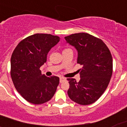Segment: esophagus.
Masks as SVG:
<instances>
[{"label": "esophagus", "instance_id": "1", "mask_svg": "<svg viewBox=\"0 0 127 127\" xmlns=\"http://www.w3.org/2000/svg\"><path fill=\"white\" fill-rule=\"evenodd\" d=\"M66 79H65V78H63V77L60 78V82L61 83V82H63V81H64Z\"/></svg>", "mask_w": 127, "mask_h": 127}]
</instances>
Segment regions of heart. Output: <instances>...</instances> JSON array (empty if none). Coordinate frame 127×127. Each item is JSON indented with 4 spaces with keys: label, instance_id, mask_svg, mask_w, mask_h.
Segmentation results:
<instances>
[{
    "label": "heart",
    "instance_id": "obj_1",
    "mask_svg": "<svg viewBox=\"0 0 127 127\" xmlns=\"http://www.w3.org/2000/svg\"><path fill=\"white\" fill-rule=\"evenodd\" d=\"M70 49H65L63 50V51H66V50H69Z\"/></svg>",
    "mask_w": 127,
    "mask_h": 127
}]
</instances>
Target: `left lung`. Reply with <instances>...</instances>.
I'll use <instances>...</instances> for the list:
<instances>
[{
    "mask_svg": "<svg viewBox=\"0 0 127 127\" xmlns=\"http://www.w3.org/2000/svg\"><path fill=\"white\" fill-rule=\"evenodd\" d=\"M78 51V70L80 80L67 78V93L71 100L80 105L92 104L98 99L108 86L113 73V59L107 46L101 39L87 33L64 37Z\"/></svg>",
    "mask_w": 127,
    "mask_h": 127,
    "instance_id": "left-lung-1",
    "label": "left lung"
}]
</instances>
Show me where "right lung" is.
Listing matches in <instances>:
<instances>
[{"instance_id": "obj_1", "label": "right lung", "mask_w": 127, "mask_h": 127, "mask_svg": "<svg viewBox=\"0 0 127 127\" xmlns=\"http://www.w3.org/2000/svg\"><path fill=\"white\" fill-rule=\"evenodd\" d=\"M59 37L36 33L18 44L11 57L10 75L16 90L28 102L39 105L49 101L59 84V78L47 77L40 67L47 55L59 41Z\"/></svg>"}]
</instances>
